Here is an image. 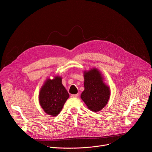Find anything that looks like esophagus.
I'll return each mask as SVG.
<instances>
[{"label": "esophagus", "instance_id": "esophagus-1", "mask_svg": "<svg viewBox=\"0 0 152 152\" xmlns=\"http://www.w3.org/2000/svg\"><path fill=\"white\" fill-rule=\"evenodd\" d=\"M72 96L73 98H77L78 96V94H75V95H72Z\"/></svg>", "mask_w": 152, "mask_h": 152}]
</instances>
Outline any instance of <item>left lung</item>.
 I'll use <instances>...</instances> for the list:
<instances>
[{"label": "left lung", "instance_id": "obj_1", "mask_svg": "<svg viewBox=\"0 0 152 152\" xmlns=\"http://www.w3.org/2000/svg\"><path fill=\"white\" fill-rule=\"evenodd\" d=\"M84 90L81 98L89 110L94 112L99 111L108 101L110 88L103 82L102 76L97 69L84 71Z\"/></svg>", "mask_w": 152, "mask_h": 152}]
</instances>
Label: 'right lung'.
I'll return each instance as SVG.
<instances>
[{
	"label": "right lung",
	"instance_id": "1",
	"mask_svg": "<svg viewBox=\"0 0 152 152\" xmlns=\"http://www.w3.org/2000/svg\"><path fill=\"white\" fill-rule=\"evenodd\" d=\"M69 96L62 83V78L57 76L45 81L40 90L39 101L47 114L55 116L62 110Z\"/></svg>",
	"mask_w": 152,
	"mask_h": 152
}]
</instances>
